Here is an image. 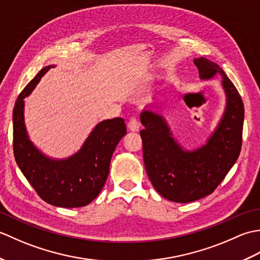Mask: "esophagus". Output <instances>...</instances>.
Segmentation results:
<instances>
[{"mask_svg":"<svg viewBox=\"0 0 260 260\" xmlns=\"http://www.w3.org/2000/svg\"><path fill=\"white\" fill-rule=\"evenodd\" d=\"M127 128H128V131H131V132H139V129H140L139 121H137L136 118L132 117L128 120V123H127Z\"/></svg>","mask_w":260,"mask_h":260,"instance_id":"34e87169","label":"esophagus"}]
</instances>
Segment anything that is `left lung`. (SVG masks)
<instances>
[{
	"label": "left lung",
	"mask_w": 260,
	"mask_h": 260,
	"mask_svg": "<svg viewBox=\"0 0 260 260\" xmlns=\"http://www.w3.org/2000/svg\"><path fill=\"white\" fill-rule=\"evenodd\" d=\"M193 62L201 80L221 76L225 93L224 112L206 144L185 150L173 137L163 115L152 109L141 113L143 158L148 178L163 198L179 203L211 194L221 183L240 154L244 126V103L224 71L203 57Z\"/></svg>",
	"instance_id": "left-lung-1"
}]
</instances>
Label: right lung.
I'll return each mask as SVG.
<instances>
[{"instance_id": "obj_1", "label": "right lung", "mask_w": 260, "mask_h": 260, "mask_svg": "<svg viewBox=\"0 0 260 260\" xmlns=\"http://www.w3.org/2000/svg\"><path fill=\"white\" fill-rule=\"evenodd\" d=\"M54 64L41 69L15 102L13 109V152L16 164L42 200L54 207L79 208L89 204L109 173V164L118 142L126 135L123 118L98 123L80 150L67 158H52L33 144L24 121V98Z\"/></svg>"}]
</instances>
